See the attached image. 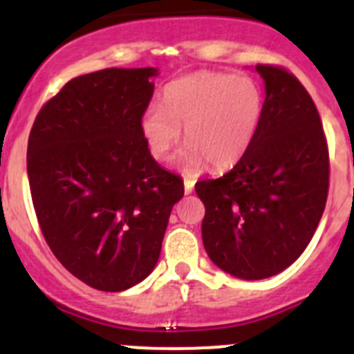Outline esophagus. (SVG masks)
Masks as SVG:
<instances>
[{
    "label": "esophagus",
    "instance_id": "esophagus-1",
    "mask_svg": "<svg viewBox=\"0 0 354 354\" xmlns=\"http://www.w3.org/2000/svg\"><path fill=\"white\" fill-rule=\"evenodd\" d=\"M193 189H195V179L186 177V179H184V193L189 195V193H193Z\"/></svg>",
    "mask_w": 354,
    "mask_h": 354
}]
</instances>
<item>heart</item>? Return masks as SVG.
I'll use <instances>...</instances> for the list:
<instances>
[{"instance_id": "heart-1", "label": "heart", "mask_w": 354, "mask_h": 354, "mask_svg": "<svg viewBox=\"0 0 354 354\" xmlns=\"http://www.w3.org/2000/svg\"><path fill=\"white\" fill-rule=\"evenodd\" d=\"M262 90L248 76L195 72L162 90L161 106L145 109L142 134L150 154L167 161L180 142L187 147L180 168L196 174L209 162L216 170L234 167L252 147L262 117Z\"/></svg>"}]
</instances>
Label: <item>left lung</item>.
Masks as SVG:
<instances>
[{
	"mask_svg": "<svg viewBox=\"0 0 354 354\" xmlns=\"http://www.w3.org/2000/svg\"><path fill=\"white\" fill-rule=\"evenodd\" d=\"M255 68L266 99L252 147L223 177L195 186L205 205V252L243 280L273 277L301 255L330 186L326 136L310 93L287 68Z\"/></svg>",
	"mask_w": 354,
	"mask_h": 354,
	"instance_id": "8db88e82",
	"label": "left lung"
}]
</instances>
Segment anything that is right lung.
Wrapping results in <instances>:
<instances>
[{"mask_svg":"<svg viewBox=\"0 0 354 354\" xmlns=\"http://www.w3.org/2000/svg\"><path fill=\"white\" fill-rule=\"evenodd\" d=\"M158 68H104L68 81L40 108L28 179L44 239L65 270L106 292L154 270L179 175L150 156L142 117Z\"/></svg>","mask_w":354,"mask_h":354,"instance_id":"1","label":"right lung"}]
</instances>
